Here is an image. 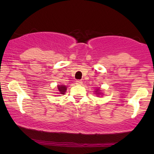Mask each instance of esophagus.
<instances>
[{"instance_id": "esophagus-1", "label": "esophagus", "mask_w": 154, "mask_h": 154, "mask_svg": "<svg viewBox=\"0 0 154 154\" xmlns=\"http://www.w3.org/2000/svg\"><path fill=\"white\" fill-rule=\"evenodd\" d=\"M76 84L78 85H82V81L80 80V79H78V80L76 81Z\"/></svg>"}]
</instances>
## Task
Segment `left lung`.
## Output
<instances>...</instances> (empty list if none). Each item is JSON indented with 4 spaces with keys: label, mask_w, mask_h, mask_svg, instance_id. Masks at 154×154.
I'll list each match as a JSON object with an SVG mask.
<instances>
[{
    "label": "left lung",
    "mask_w": 154,
    "mask_h": 154,
    "mask_svg": "<svg viewBox=\"0 0 154 154\" xmlns=\"http://www.w3.org/2000/svg\"><path fill=\"white\" fill-rule=\"evenodd\" d=\"M97 91H98V90H97Z\"/></svg>",
    "instance_id": "1"
}]
</instances>
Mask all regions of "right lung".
I'll use <instances>...</instances> for the list:
<instances>
[{
	"instance_id": "add662e5",
	"label": "right lung",
	"mask_w": 154,
	"mask_h": 154,
	"mask_svg": "<svg viewBox=\"0 0 154 154\" xmlns=\"http://www.w3.org/2000/svg\"><path fill=\"white\" fill-rule=\"evenodd\" d=\"M58 90H59V93L60 94H64L66 88L64 85H59L58 86Z\"/></svg>"
}]
</instances>
